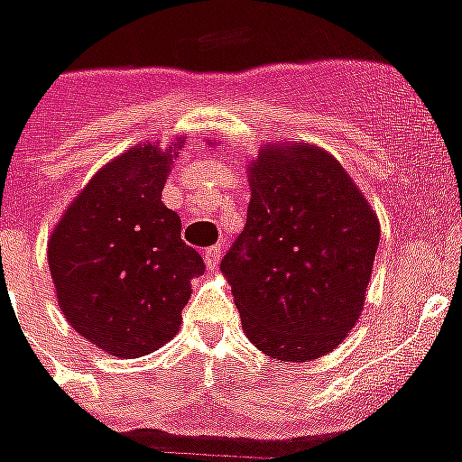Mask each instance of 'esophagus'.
Instances as JSON below:
<instances>
[{
    "label": "esophagus",
    "mask_w": 462,
    "mask_h": 462,
    "mask_svg": "<svg viewBox=\"0 0 462 462\" xmlns=\"http://www.w3.org/2000/svg\"><path fill=\"white\" fill-rule=\"evenodd\" d=\"M220 254H223V249H220L218 244H216V246H211V249H206V256H204L206 268H208V270H216V268H218Z\"/></svg>",
    "instance_id": "34e87169"
}]
</instances>
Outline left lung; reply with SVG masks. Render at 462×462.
I'll use <instances>...</instances> for the list:
<instances>
[{
	"label": "left lung",
	"mask_w": 462,
	"mask_h": 462,
	"mask_svg": "<svg viewBox=\"0 0 462 462\" xmlns=\"http://www.w3.org/2000/svg\"><path fill=\"white\" fill-rule=\"evenodd\" d=\"M242 235L220 261L244 332L277 361L325 356L356 325L380 223L318 146H270L249 168Z\"/></svg>",
	"instance_id": "1"
}]
</instances>
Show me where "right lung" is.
<instances>
[{
	"label": "right lung",
	"instance_id": "add662e5",
	"mask_svg": "<svg viewBox=\"0 0 462 462\" xmlns=\"http://www.w3.org/2000/svg\"><path fill=\"white\" fill-rule=\"evenodd\" d=\"M178 146L130 149L89 180L49 239V273L63 316L106 354L161 348L180 328L204 258L161 192Z\"/></svg>",
	"mask_w": 462,
	"mask_h": 462
}]
</instances>
